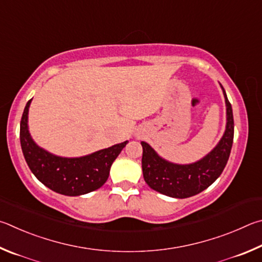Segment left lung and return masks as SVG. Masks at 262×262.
Here are the masks:
<instances>
[{
	"instance_id": "8db88e82",
	"label": "left lung",
	"mask_w": 262,
	"mask_h": 262,
	"mask_svg": "<svg viewBox=\"0 0 262 262\" xmlns=\"http://www.w3.org/2000/svg\"><path fill=\"white\" fill-rule=\"evenodd\" d=\"M227 105V125L224 135L212 152L191 164H176L159 157L150 146H143L144 180L150 189L171 198L184 199L207 189L221 175L229 160L233 141V115L226 91L221 85Z\"/></svg>"
}]
</instances>
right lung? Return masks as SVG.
<instances>
[{"label":"right lung","mask_w":262,"mask_h":262,"mask_svg":"<svg viewBox=\"0 0 262 262\" xmlns=\"http://www.w3.org/2000/svg\"><path fill=\"white\" fill-rule=\"evenodd\" d=\"M31 101L23 113L19 137L23 154L34 176L50 190L70 196L86 194L102 186L108 180L115 159L128 141L81 158L56 157L39 147L31 138L27 126Z\"/></svg>","instance_id":"right-lung-1"}]
</instances>
